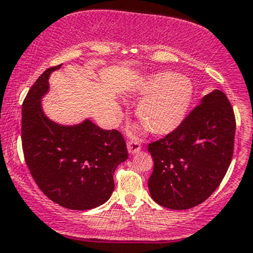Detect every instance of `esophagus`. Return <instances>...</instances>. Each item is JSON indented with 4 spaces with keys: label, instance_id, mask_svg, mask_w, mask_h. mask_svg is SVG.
<instances>
[{
    "label": "esophagus",
    "instance_id": "1",
    "mask_svg": "<svg viewBox=\"0 0 253 253\" xmlns=\"http://www.w3.org/2000/svg\"><path fill=\"white\" fill-rule=\"evenodd\" d=\"M140 150H141V146H140L139 141H136V140H130V141L127 142V152H129L130 155H134V153L139 152Z\"/></svg>",
    "mask_w": 253,
    "mask_h": 253
}]
</instances>
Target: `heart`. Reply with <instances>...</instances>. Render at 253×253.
Here are the masks:
<instances>
[{
    "label": "heart",
    "instance_id": "1",
    "mask_svg": "<svg viewBox=\"0 0 253 253\" xmlns=\"http://www.w3.org/2000/svg\"><path fill=\"white\" fill-rule=\"evenodd\" d=\"M192 93L186 77L169 72L150 75L131 90L134 97H144L136 107L137 118L157 135L169 134L180 126Z\"/></svg>",
    "mask_w": 253,
    "mask_h": 253
}]
</instances>
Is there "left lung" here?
<instances>
[{"label":"left lung","mask_w":253,"mask_h":253,"mask_svg":"<svg viewBox=\"0 0 253 253\" xmlns=\"http://www.w3.org/2000/svg\"><path fill=\"white\" fill-rule=\"evenodd\" d=\"M235 116L220 90L204 96L175 130L148 145L153 201L170 210H189L206 201L230 166Z\"/></svg>","instance_id":"left-lung-1"}]
</instances>
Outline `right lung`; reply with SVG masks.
Returning <instances> with one entry per match:
<instances>
[{
  "label": "right lung",
  "mask_w": 253,
  "mask_h": 253,
  "mask_svg": "<svg viewBox=\"0 0 253 253\" xmlns=\"http://www.w3.org/2000/svg\"><path fill=\"white\" fill-rule=\"evenodd\" d=\"M61 67L46 69L23 102V152L34 180L51 201L91 210L111 197L114 170L127 158L126 144L118 130H103L90 119L62 126L45 116L41 101L49 75Z\"/></svg>",
  "instance_id": "right-lung-1"
}]
</instances>
